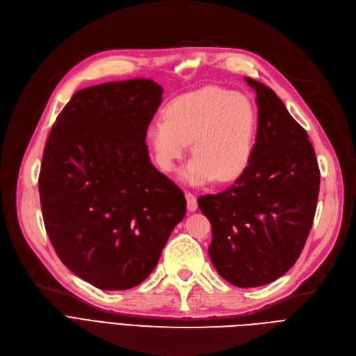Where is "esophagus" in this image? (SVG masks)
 I'll return each mask as SVG.
<instances>
[{"label": "esophagus", "mask_w": 356, "mask_h": 356, "mask_svg": "<svg viewBox=\"0 0 356 356\" xmlns=\"http://www.w3.org/2000/svg\"><path fill=\"white\" fill-rule=\"evenodd\" d=\"M186 202H188V211L195 212L197 209V199L193 193L186 192Z\"/></svg>", "instance_id": "34e87169"}]
</instances>
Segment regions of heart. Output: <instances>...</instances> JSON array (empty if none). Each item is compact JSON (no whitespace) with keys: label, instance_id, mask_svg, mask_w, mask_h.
<instances>
[{"label":"heart","instance_id":"obj_1","mask_svg":"<svg viewBox=\"0 0 356 356\" xmlns=\"http://www.w3.org/2000/svg\"><path fill=\"white\" fill-rule=\"evenodd\" d=\"M258 129L252 101L223 88L207 86L173 99L163 120L149 125L148 137L165 172L175 168L188 143L193 159L181 177L191 184L213 179L229 181L248 167Z\"/></svg>","mask_w":356,"mask_h":356}]
</instances>
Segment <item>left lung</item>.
I'll return each instance as SVG.
<instances>
[{"mask_svg": "<svg viewBox=\"0 0 356 356\" xmlns=\"http://www.w3.org/2000/svg\"><path fill=\"white\" fill-rule=\"evenodd\" d=\"M258 129L251 161L232 186L197 199L212 225L209 257L236 287H259L286 274L313 225L321 172L306 129L275 92L251 78Z\"/></svg>", "mask_w": 356, "mask_h": 356, "instance_id": "left-lung-1", "label": "left lung"}]
</instances>
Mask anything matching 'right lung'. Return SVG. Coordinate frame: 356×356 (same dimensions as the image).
I'll return each instance as SVG.
<instances>
[{
  "instance_id": "1",
  "label": "right lung",
  "mask_w": 356,
  "mask_h": 356,
  "mask_svg": "<svg viewBox=\"0 0 356 356\" xmlns=\"http://www.w3.org/2000/svg\"><path fill=\"white\" fill-rule=\"evenodd\" d=\"M161 95L143 78L81 89L46 141L39 192L49 239L72 273L101 290L143 283L186 213L183 192L145 144Z\"/></svg>"
}]
</instances>
